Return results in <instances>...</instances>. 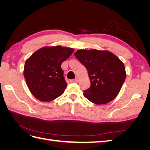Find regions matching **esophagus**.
Returning a JSON list of instances; mask_svg holds the SVG:
<instances>
[{
    "instance_id": "obj_1",
    "label": "esophagus",
    "mask_w": 150,
    "mask_h": 150,
    "mask_svg": "<svg viewBox=\"0 0 150 150\" xmlns=\"http://www.w3.org/2000/svg\"><path fill=\"white\" fill-rule=\"evenodd\" d=\"M78 81H79L78 78H75L74 79H72V80H71V83H78Z\"/></svg>"
}]
</instances>
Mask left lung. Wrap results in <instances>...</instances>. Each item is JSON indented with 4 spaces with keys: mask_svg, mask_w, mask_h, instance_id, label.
<instances>
[{
    "mask_svg": "<svg viewBox=\"0 0 150 150\" xmlns=\"http://www.w3.org/2000/svg\"><path fill=\"white\" fill-rule=\"evenodd\" d=\"M74 56L87 69L91 81L90 88L84 91V96L96 104L113 100L126 77L122 62L114 54L96 49L78 50Z\"/></svg>",
    "mask_w": 150,
    "mask_h": 150,
    "instance_id": "obj_1",
    "label": "left lung"
}]
</instances>
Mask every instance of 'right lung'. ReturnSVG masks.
<instances>
[{
	"label": "right lung",
	"instance_id": "add662e5",
	"mask_svg": "<svg viewBox=\"0 0 150 150\" xmlns=\"http://www.w3.org/2000/svg\"><path fill=\"white\" fill-rule=\"evenodd\" d=\"M73 52L72 48L60 46L44 47L27 59L24 76L35 98L49 102L64 93L67 85L61 66Z\"/></svg>",
	"mask_w": 150,
	"mask_h": 150
}]
</instances>
